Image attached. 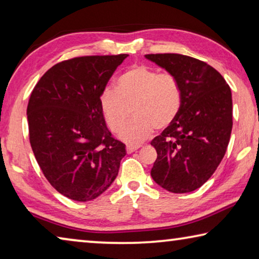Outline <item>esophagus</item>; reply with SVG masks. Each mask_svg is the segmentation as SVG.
<instances>
[{
    "mask_svg": "<svg viewBox=\"0 0 259 259\" xmlns=\"http://www.w3.org/2000/svg\"><path fill=\"white\" fill-rule=\"evenodd\" d=\"M140 146L139 145H137V146H133V145H128L126 146V152L129 153V154H131V153H134L135 151H137L138 148H139Z\"/></svg>",
    "mask_w": 259,
    "mask_h": 259,
    "instance_id": "1",
    "label": "esophagus"
}]
</instances>
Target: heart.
I'll return each instance as SVG.
<instances>
[{"mask_svg":"<svg viewBox=\"0 0 259 259\" xmlns=\"http://www.w3.org/2000/svg\"><path fill=\"white\" fill-rule=\"evenodd\" d=\"M182 103L177 77L144 65L124 72L117 80V89L106 88L100 98L105 120L115 133L123 127L133 108L135 119L120 133L121 139L129 144L142 143L154 128H168L176 120Z\"/></svg>","mask_w":259,"mask_h":259,"instance_id":"b5f03b06","label":"heart"}]
</instances>
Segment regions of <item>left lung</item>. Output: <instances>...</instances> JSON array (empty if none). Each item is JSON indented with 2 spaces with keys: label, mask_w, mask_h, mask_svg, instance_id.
<instances>
[{
  "label": "left lung",
  "mask_w": 259,
  "mask_h": 259,
  "mask_svg": "<svg viewBox=\"0 0 259 259\" xmlns=\"http://www.w3.org/2000/svg\"><path fill=\"white\" fill-rule=\"evenodd\" d=\"M145 57L176 76L183 93L176 120L151 142L157 153L151 176L169 192H192L212 176L225 155L233 125L231 89L204 61L178 54Z\"/></svg>",
  "instance_id": "1"
}]
</instances>
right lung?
Here are the masks:
<instances>
[{"label":"right lung","instance_id":"right-lung-1","mask_svg":"<svg viewBox=\"0 0 259 259\" xmlns=\"http://www.w3.org/2000/svg\"><path fill=\"white\" fill-rule=\"evenodd\" d=\"M128 55L76 57L56 64L29 97V142L52 187L85 202L111 186L126 152L106 126L100 97Z\"/></svg>","mask_w":259,"mask_h":259}]
</instances>
